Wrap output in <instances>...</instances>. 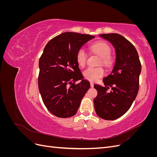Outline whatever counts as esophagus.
Instances as JSON below:
<instances>
[{
    "label": "esophagus",
    "mask_w": 157,
    "mask_h": 157,
    "mask_svg": "<svg viewBox=\"0 0 157 157\" xmlns=\"http://www.w3.org/2000/svg\"><path fill=\"white\" fill-rule=\"evenodd\" d=\"M90 86L91 87H94V83L93 82H90Z\"/></svg>",
    "instance_id": "34e87169"
}]
</instances>
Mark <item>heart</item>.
Masks as SVG:
<instances>
[{
    "label": "heart",
    "instance_id": "obj_1",
    "mask_svg": "<svg viewBox=\"0 0 157 157\" xmlns=\"http://www.w3.org/2000/svg\"><path fill=\"white\" fill-rule=\"evenodd\" d=\"M90 50L94 54H97L100 57V61L99 63L109 66L111 63V58L110 57L111 54V47L108 44L104 42H98L90 46ZM87 54L86 51L81 48L78 50L76 56L77 62L80 67H84L86 63L87 59ZM105 73L103 69L101 67H88L86 70L84 71L83 76L84 77L89 81L94 82L97 80L99 77Z\"/></svg>",
    "mask_w": 157,
    "mask_h": 157
}]
</instances>
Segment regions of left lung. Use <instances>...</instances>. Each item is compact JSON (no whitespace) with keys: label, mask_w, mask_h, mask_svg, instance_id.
<instances>
[{"label":"left lung","mask_w":157,"mask_h":157,"mask_svg":"<svg viewBox=\"0 0 157 157\" xmlns=\"http://www.w3.org/2000/svg\"><path fill=\"white\" fill-rule=\"evenodd\" d=\"M115 50L116 60L110 75L103 78L105 86L94 84L98 95L94 99L98 117L115 120L125 114L135 100L139 90L141 65L138 54L130 41L117 33L101 34ZM111 87L112 90H108Z\"/></svg>","instance_id":"left-lung-1"}]
</instances>
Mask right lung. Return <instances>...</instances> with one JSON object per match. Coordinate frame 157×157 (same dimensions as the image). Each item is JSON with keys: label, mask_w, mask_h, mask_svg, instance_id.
<instances>
[{"label": "right lung", "mask_w": 157, "mask_h": 157, "mask_svg": "<svg viewBox=\"0 0 157 157\" xmlns=\"http://www.w3.org/2000/svg\"><path fill=\"white\" fill-rule=\"evenodd\" d=\"M95 36L66 32L50 40L39 59V89L45 106L55 116L73 117L90 87L76 59L77 52ZM79 83H74L77 80Z\"/></svg>", "instance_id": "right-lung-1"}]
</instances>
